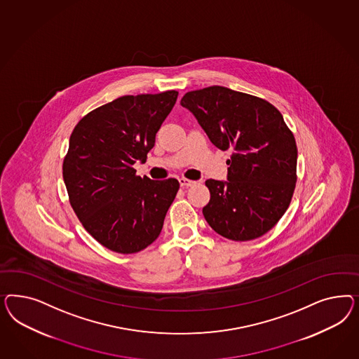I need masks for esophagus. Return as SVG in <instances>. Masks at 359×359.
Masks as SVG:
<instances>
[{"instance_id": "34e87169", "label": "esophagus", "mask_w": 359, "mask_h": 359, "mask_svg": "<svg viewBox=\"0 0 359 359\" xmlns=\"http://www.w3.org/2000/svg\"><path fill=\"white\" fill-rule=\"evenodd\" d=\"M179 183H180L182 187H192V185L196 184V182L189 180V179H185V177H180V179H179Z\"/></svg>"}]
</instances>
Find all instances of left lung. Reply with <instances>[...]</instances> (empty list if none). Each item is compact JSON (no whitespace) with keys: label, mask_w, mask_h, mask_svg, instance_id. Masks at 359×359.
<instances>
[{"label":"left lung","mask_w":359,"mask_h":359,"mask_svg":"<svg viewBox=\"0 0 359 359\" xmlns=\"http://www.w3.org/2000/svg\"><path fill=\"white\" fill-rule=\"evenodd\" d=\"M180 104L216 147L233 150L228 182H205L209 226L231 241L259 238L290 207L297 180V146L282 113L263 98L219 86L187 92Z\"/></svg>","instance_id":"left-lung-1"}]
</instances>
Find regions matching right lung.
Here are the masks:
<instances>
[{"label": "right lung", "instance_id": "obj_1", "mask_svg": "<svg viewBox=\"0 0 359 359\" xmlns=\"http://www.w3.org/2000/svg\"><path fill=\"white\" fill-rule=\"evenodd\" d=\"M177 90L122 96L77 122L63 161L69 204L88 233L109 250L134 254L159 237L179 191L176 179L138 176Z\"/></svg>", "mask_w": 359, "mask_h": 359}]
</instances>
